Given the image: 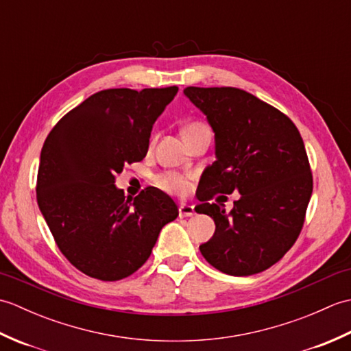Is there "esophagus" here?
<instances>
[{
    "label": "esophagus",
    "mask_w": 351,
    "mask_h": 351,
    "mask_svg": "<svg viewBox=\"0 0 351 351\" xmlns=\"http://www.w3.org/2000/svg\"><path fill=\"white\" fill-rule=\"evenodd\" d=\"M195 214V208L189 204H181L180 205V217H191Z\"/></svg>",
    "instance_id": "1"
}]
</instances>
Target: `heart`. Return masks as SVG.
<instances>
[{"label":"heart","mask_w":351,"mask_h":351,"mask_svg":"<svg viewBox=\"0 0 351 351\" xmlns=\"http://www.w3.org/2000/svg\"><path fill=\"white\" fill-rule=\"evenodd\" d=\"M202 123H190L184 128L182 132H187L191 130H196V128H202ZM158 185L169 193H178V195H182L189 190V182L184 180L182 176H178V175H164L161 178H158Z\"/></svg>","instance_id":"1"}]
</instances>
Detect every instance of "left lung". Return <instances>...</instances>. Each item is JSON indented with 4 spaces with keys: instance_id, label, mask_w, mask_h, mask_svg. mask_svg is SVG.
<instances>
[{
    "instance_id": "8db88e82",
    "label": "left lung",
    "mask_w": 351,
    "mask_h": 351,
    "mask_svg": "<svg viewBox=\"0 0 351 351\" xmlns=\"http://www.w3.org/2000/svg\"><path fill=\"white\" fill-rule=\"evenodd\" d=\"M184 95L214 132L215 161L204 170L195 210L210 215L215 232L199 245L200 253L230 276L264 271L293 247L312 195L300 132L279 110L241 88L187 87ZM232 191L241 199L230 212L207 202Z\"/></svg>"
}]
</instances>
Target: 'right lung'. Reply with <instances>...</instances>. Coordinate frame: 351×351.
<instances>
[{
	"label": "right lung",
	"instance_id": "obj_1",
	"mask_svg": "<svg viewBox=\"0 0 351 351\" xmlns=\"http://www.w3.org/2000/svg\"><path fill=\"white\" fill-rule=\"evenodd\" d=\"M176 93V86L101 90L45 140L37 204L58 249L90 278L119 280L137 271L162 226L180 214L158 189L132 199L114 184L125 164L145 158L152 126Z\"/></svg>",
	"mask_w": 351,
	"mask_h": 351
}]
</instances>
